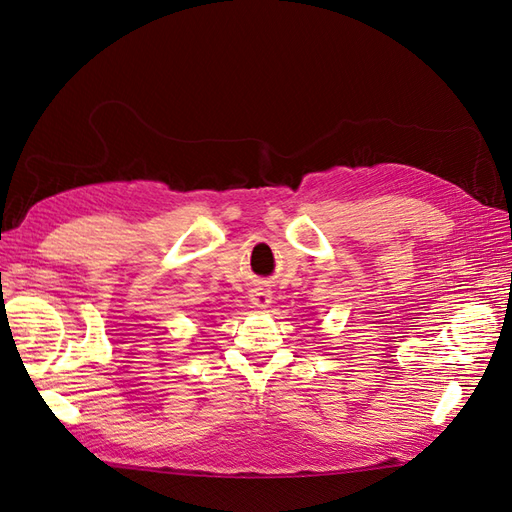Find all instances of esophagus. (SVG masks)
Returning a JSON list of instances; mask_svg holds the SVG:
<instances>
[{
  "instance_id": "1",
  "label": "esophagus",
  "mask_w": 512,
  "mask_h": 512,
  "mask_svg": "<svg viewBox=\"0 0 512 512\" xmlns=\"http://www.w3.org/2000/svg\"><path fill=\"white\" fill-rule=\"evenodd\" d=\"M250 301H252V305L258 307V309L269 307V305H271V290L265 288V286H256V288L252 290V294H250Z\"/></svg>"
}]
</instances>
